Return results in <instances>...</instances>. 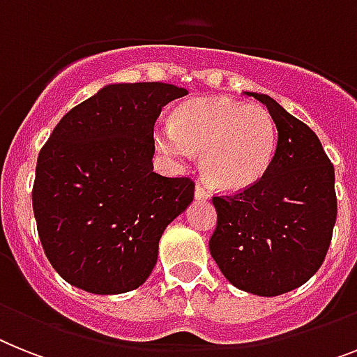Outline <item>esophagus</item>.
Wrapping results in <instances>:
<instances>
[{"label":"esophagus","instance_id":"1","mask_svg":"<svg viewBox=\"0 0 357 357\" xmlns=\"http://www.w3.org/2000/svg\"><path fill=\"white\" fill-rule=\"evenodd\" d=\"M195 197H197V199H200V200H206V199H210L211 193L204 184H197L195 185Z\"/></svg>","mask_w":357,"mask_h":357}]
</instances>
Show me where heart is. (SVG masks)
Returning a JSON list of instances; mask_svg holds the SVG:
<instances>
[{
  "instance_id": "1",
  "label": "heart",
  "mask_w": 357,
  "mask_h": 357,
  "mask_svg": "<svg viewBox=\"0 0 357 357\" xmlns=\"http://www.w3.org/2000/svg\"><path fill=\"white\" fill-rule=\"evenodd\" d=\"M164 155L188 162L204 153V172L217 188L237 191L263 178L272 164L278 131L261 105L229 98H197L175 111L173 123L155 129Z\"/></svg>"
}]
</instances>
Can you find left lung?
I'll return each instance as SVG.
<instances>
[{
  "instance_id": "obj_1",
  "label": "left lung",
  "mask_w": 357,
  "mask_h": 357,
  "mask_svg": "<svg viewBox=\"0 0 357 357\" xmlns=\"http://www.w3.org/2000/svg\"><path fill=\"white\" fill-rule=\"evenodd\" d=\"M278 147L263 178L213 195L217 228L210 253L234 287L273 297L305 284L328 252L337 217L334 166L319 138L266 94Z\"/></svg>"
}]
</instances>
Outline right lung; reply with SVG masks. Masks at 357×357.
<instances>
[{"label":"right lung","instance_id":"right-lung-1","mask_svg":"<svg viewBox=\"0 0 357 357\" xmlns=\"http://www.w3.org/2000/svg\"><path fill=\"white\" fill-rule=\"evenodd\" d=\"M188 94L160 82L109 85L73 107L38 155L32 210L49 263L69 284L111 296L157 264L166 226L195 182L153 172L155 122Z\"/></svg>","mask_w":357,"mask_h":357}]
</instances>
